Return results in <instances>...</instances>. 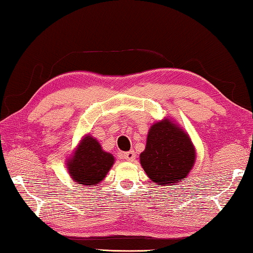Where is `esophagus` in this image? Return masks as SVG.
<instances>
[{"mask_svg":"<svg viewBox=\"0 0 253 253\" xmlns=\"http://www.w3.org/2000/svg\"><path fill=\"white\" fill-rule=\"evenodd\" d=\"M123 157H124V160L132 162V161H134L135 158H136V154H135L134 151H129V152L124 153V154H123Z\"/></svg>","mask_w":253,"mask_h":253,"instance_id":"1","label":"esophagus"}]
</instances>
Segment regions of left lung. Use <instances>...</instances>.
<instances>
[{"label": "left lung", "mask_w": 253, "mask_h": 253, "mask_svg": "<svg viewBox=\"0 0 253 253\" xmlns=\"http://www.w3.org/2000/svg\"><path fill=\"white\" fill-rule=\"evenodd\" d=\"M140 164L158 185H169L185 178L195 162L190 137L168 119L151 127Z\"/></svg>", "instance_id": "left-lung-1"}]
</instances>
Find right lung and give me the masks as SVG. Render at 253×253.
Listing matches in <instances>:
<instances>
[{"label":"right lung","instance_id":"obj_1","mask_svg":"<svg viewBox=\"0 0 253 253\" xmlns=\"http://www.w3.org/2000/svg\"><path fill=\"white\" fill-rule=\"evenodd\" d=\"M114 164V156L101 149L91 136H87L77 148L68 170L74 181L83 185H96L106 177Z\"/></svg>","mask_w":253,"mask_h":253}]
</instances>
